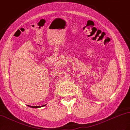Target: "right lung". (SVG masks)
<instances>
[{"mask_svg": "<svg viewBox=\"0 0 130 130\" xmlns=\"http://www.w3.org/2000/svg\"><path fill=\"white\" fill-rule=\"evenodd\" d=\"M29 106V107H32V108H39V107H43V106H44L45 105H43V106H29V105H27Z\"/></svg>", "mask_w": 130, "mask_h": 130, "instance_id": "obj_1", "label": "right lung"}]
</instances>
